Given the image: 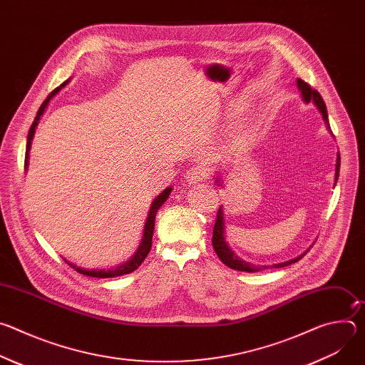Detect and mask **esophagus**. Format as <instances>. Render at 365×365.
<instances>
[{
    "label": "esophagus",
    "instance_id": "34e87169",
    "mask_svg": "<svg viewBox=\"0 0 365 365\" xmlns=\"http://www.w3.org/2000/svg\"><path fill=\"white\" fill-rule=\"evenodd\" d=\"M206 178H207V172H206V169H205V168H202V166L192 168V169H189V170L186 172V175H185L186 182H187V183H190V185L199 183V182L205 180Z\"/></svg>",
    "mask_w": 365,
    "mask_h": 365
}]
</instances>
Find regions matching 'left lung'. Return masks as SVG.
Listing matches in <instances>:
<instances>
[{"instance_id": "8db88e82", "label": "left lung", "mask_w": 365, "mask_h": 365, "mask_svg": "<svg viewBox=\"0 0 365 365\" xmlns=\"http://www.w3.org/2000/svg\"><path fill=\"white\" fill-rule=\"evenodd\" d=\"M297 88H299V91L302 92V98H303V101H304L306 103H309V102L312 101V102H314L315 106L318 107V110L321 111L322 118H324V121H325L328 130L331 131L327 106H325V102H324L321 93H319L317 89L312 88L309 83H306L304 81H302V79H297ZM339 166H341V158H339V153H338V155H336V168H335V170H336V172H335V183H336L338 176H339ZM217 185H218V186L222 185L220 179H217ZM212 245H214V250H215L217 255L220 257L221 262H222L225 266H228L230 269H232V270L254 273V272H259L262 269H269V267H270V266L259 267V266H255V264H252V263H248V262H245V259L240 258V257L228 247V244H227V241H225V224H224L222 206L220 207L218 214H217V221H215L214 235H212ZM306 252H307V251H306ZM306 252H304V254H306ZM304 254H302V255H299V257L290 259V262L273 264L270 269H280V267H286V266H289V264H293V263L299 262V259H300Z\"/></svg>"}]
</instances>
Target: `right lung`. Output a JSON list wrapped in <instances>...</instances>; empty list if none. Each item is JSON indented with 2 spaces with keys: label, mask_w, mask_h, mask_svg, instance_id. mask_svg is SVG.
<instances>
[{
  "label": "right lung",
  "mask_w": 365,
  "mask_h": 365,
  "mask_svg": "<svg viewBox=\"0 0 365 365\" xmlns=\"http://www.w3.org/2000/svg\"><path fill=\"white\" fill-rule=\"evenodd\" d=\"M69 82V79L65 82V83H62L61 85V88H56L53 92L51 93H48V96L46 98V101L41 103V107L38 108V111H37V115H36V118H34V121H33V124H31V127H30V131H29V135H27V145H26V160H24V168L27 169V165H29V153H30V147H31V141H33V137H34V133H36V127H37V124H38V121H40V117L43 115V113H44V110H46V107H47V103H48V101L53 98L66 83ZM170 192H172V187H166L158 197H155L154 200H153V203H151V206H150V212H148V215H147V221H145V225H144V234H143V238H141V242H140V247H138V250L135 251V254L128 259V262H125L124 264H121V266H117L115 269H102V270H88V269H82V267H78V266H75V264H72V263H69L68 259H66V263L72 267V269H75L78 273H81V274H83V276H89V277H98V279H108V277H118V276H123V274H128V273H131V272H134L135 269H138V266L144 262L145 259V257L148 255V252H150V248H151V240H153V231H154V220H155V214H158V211H159V207L166 202V199L169 197V195H170Z\"/></svg>",
  "instance_id": "add662e5"
}]
</instances>
